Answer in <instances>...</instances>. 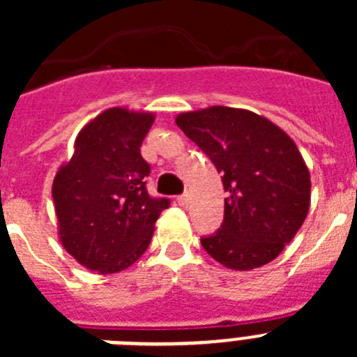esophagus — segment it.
<instances>
[{
  "label": "esophagus",
  "instance_id": "obj_1",
  "mask_svg": "<svg viewBox=\"0 0 357 357\" xmlns=\"http://www.w3.org/2000/svg\"><path fill=\"white\" fill-rule=\"evenodd\" d=\"M176 202H178V206L181 207H188L189 206V195L188 193L181 195V197L176 198Z\"/></svg>",
  "mask_w": 357,
  "mask_h": 357
}]
</instances>
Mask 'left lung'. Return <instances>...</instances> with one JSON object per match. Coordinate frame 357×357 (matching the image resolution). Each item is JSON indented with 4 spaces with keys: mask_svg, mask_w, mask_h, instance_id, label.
Wrapping results in <instances>:
<instances>
[{
    "mask_svg": "<svg viewBox=\"0 0 357 357\" xmlns=\"http://www.w3.org/2000/svg\"><path fill=\"white\" fill-rule=\"evenodd\" d=\"M175 123L213 160L227 191L222 229L202 247L238 272L275 259L311 202V175L291 137L264 116L222 105L182 112Z\"/></svg>",
    "mask_w": 357,
    "mask_h": 357,
    "instance_id": "1",
    "label": "left lung"
}]
</instances>
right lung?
I'll use <instances>...</instances> for the list:
<instances>
[{
	"label": "right lung",
	"instance_id": "add662e5",
	"mask_svg": "<svg viewBox=\"0 0 357 357\" xmlns=\"http://www.w3.org/2000/svg\"><path fill=\"white\" fill-rule=\"evenodd\" d=\"M153 112L112 107L75 139L73 157L53 178L59 239L82 266L102 275L127 270L150 245L168 198H151L141 144Z\"/></svg>",
	"mask_w": 357,
	"mask_h": 357
}]
</instances>
